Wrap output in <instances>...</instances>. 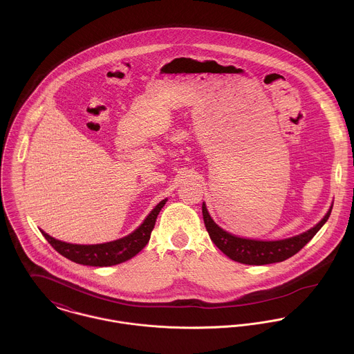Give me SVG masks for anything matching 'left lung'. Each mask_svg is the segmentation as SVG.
Here are the masks:
<instances>
[{
	"mask_svg": "<svg viewBox=\"0 0 354 354\" xmlns=\"http://www.w3.org/2000/svg\"><path fill=\"white\" fill-rule=\"evenodd\" d=\"M333 207L328 209L326 216L312 229L305 232L300 236L288 239V240H279V241H256L248 239H240L236 237L225 230H222L209 216L205 204H203V219L205 229L209 234V239L212 243L229 256L232 260L244 263V264H252V266H261V264H271L283 261L293 254L301 251L304 247L313 239V236L320 230V227L327 222Z\"/></svg>",
	"mask_w": 354,
	"mask_h": 354,
	"instance_id": "obj_1",
	"label": "left lung"
}]
</instances>
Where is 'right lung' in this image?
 Here are the masks:
<instances>
[{"label":"right lung","mask_w":354,"mask_h":354,"mask_svg":"<svg viewBox=\"0 0 354 354\" xmlns=\"http://www.w3.org/2000/svg\"><path fill=\"white\" fill-rule=\"evenodd\" d=\"M165 203L166 201L159 203L150 212V215L145 219V222L132 234L111 243L97 245H77L58 241L45 232H42V234L57 252L61 253L64 257L75 263L94 267H107L120 264L138 254L147 245L152 229L155 226L156 216L165 205Z\"/></svg>","instance_id":"1"}]
</instances>
